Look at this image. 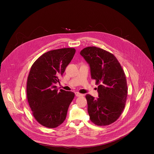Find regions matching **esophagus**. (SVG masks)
<instances>
[{
    "label": "esophagus",
    "instance_id": "esophagus-1",
    "mask_svg": "<svg viewBox=\"0 0 154 154\" xmlns=\"http://www.w3.org/2000/svg\"><path fill=\"white\" fill-rule=\"evenodd\" d=\"M75 95H76V97H82V96H84V95H83V94H80V93H79V92H75Z\"/></svg>",
    "mask_w": 154,
    "mask_h": 154
}]
</instances>
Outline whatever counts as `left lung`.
Here are the masks:
<instances>
[{"mask_svg": "<svg viewBox=\"0 0 154 154\" xmlns=\"http://www.w3.org/2000/svg\"><path fill=\"white\" fill-rule=\"evenodd\" d=\"M80 54L90 66L91 78L98 85V98L87 94L91 121L97 126H107L120 116L126 105L128 85L126 75L117 58L110 52L87 47Z\"/></svg>", "mask_w": 154, "mask_h": 154, "instance_id": "1", "label": "left lung"}]
</instances>
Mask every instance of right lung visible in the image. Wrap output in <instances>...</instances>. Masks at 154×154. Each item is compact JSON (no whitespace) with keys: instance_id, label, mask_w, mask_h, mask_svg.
Instances as JSON below:
<instances>
[{"instance_id":"1","label":"right lung","mask_w":154,"mask_h":154,"mask_svg":"<svg viewBox=\"0 0 154 154\" xmlns=\"http://www.w3.org/2000/svg\"><path fill=\"white\" fill-rule=\"evenodd\" d=\"M75 51L74 48L47 51L31 67L26 84L28 102L35 120L46 128H55L63 123L74 98L73 92H59L55 84L60 82Z\"/></svg>"}]
</instances>
